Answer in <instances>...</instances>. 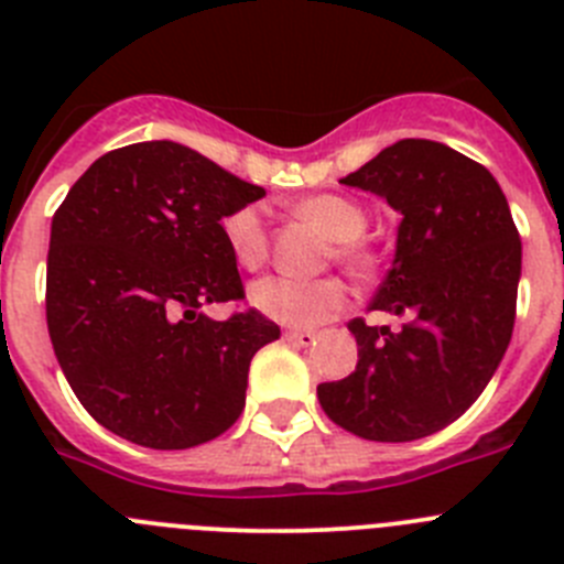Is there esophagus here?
Masks as SVG:
<instances>
[{
	"label": "esophagus",
	"instance_id": "1",
	"mask_svg": "<svg viewBox=\"0 0 564 564\" xmlns=\"http://www.w3.org/2000/svg\"><path fill=\"white\" fill-rule=\"evenodd\" d=\"M285 338L291 344H299V347H311V344H316V333L311 330H288Z\"/></svg>",
	"mask_w": 564,
	"mask_h": 564
}]
</instances>
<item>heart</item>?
Wrapping results in <instances>:
<instances>
[{
  "label": "heart",
  "mask_w": 564,
  "mask_h": 564,
  "mask_svg": "<svg viewBox=\"0 0 564 564\" xmlns=\"http://www.w3.org/2000/svg\"><path fill=\"white\" fill-rule=\"evenodd\" d=\"M299 217L311 220L322 228L325 237L333 239V257L350 268L364 271L370 265V253L361 246V234L367 231V214L358 203L347 200L341 194H316L293 203ZM223 234L231 257L239 268L257 271L268 257V226L259 206H242L223 220ZM251 305L262 316L273 318L288 327H316L347 307V291L336 279H318V282H293L285 276H265L253 282L248 291Z\"/></svg>",
  "instance_id": "obj_1"
}]
</instances>
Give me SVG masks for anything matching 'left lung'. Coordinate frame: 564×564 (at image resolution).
<instances>
[{
    "label": "left lung",
    "mask_w": 564,
    "mask_h": 564,
    "mask_svg": "<svg viewBox=\"0 0 564 564\" xmlns=\"http://www.w3.org/2000/svg\"><path fill=\"white\" fill-rule=\"evenodd\" d=\"M341 183L401 214L370 311L403 325L392 333L352 318L356 372L318 383V403L367 441L435 435L480 398L511 341L522 271L511 208L486 166L423 138L392 143Z\"/></svg>",
    "instance_id": "obj_1"
}]
</instances>
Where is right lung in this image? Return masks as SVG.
<instances>
[{
    "instance_id": "1",
    "label": "right lung",
    "mask_w": 564,
    "mask_h": 564,
    "mask_svg": "<svg viewBox=\"0 0 564 564\" xmlns=\"http://www.w3.org/2000/svg\"><path fill=\"white\" fill-rule=\"evenodd\" d=\"M265 197L200 152L143 141L98 158L50 226L47 330L84 410L149 449L214 441L246 406L248 367L279 327L246 299L223 220Z\"/></svg>"
}]
</instances>
